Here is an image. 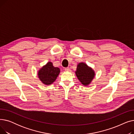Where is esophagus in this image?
<instances>
[{
  "label": "esophagus",
  "instance_id": "1",
  "mask_svg": "<svg viewBox=\"0 0 134 134\" xmlns=\"http://www.w3.org/2000/svg\"><path fill=\"white\" fill-rule=\"evenodd\" d=\"M65 71H67V72H68V71H71V69H70V68H68V67H67V68H65Z\"/></svg>",
  "mask_w": 134,
  "mask_h": 134
}]
</instances>
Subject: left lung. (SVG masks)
Here are the masks:
<instances>
[{
  "label": "left lung",
  "instance_id": "1",
  "mask_svg": "<svg viewBox=\"0 0 134 134\" xmlns=\"http://www.w3.org/2000/svg\"><path fill=\"white\" fill-rule=\"evenodd\" d=\"M76 75L82 85H88L94 77V72L85 63H80L77 66Z\"/></svg>",
  "mask_w": 134,
  "mask_h": 134
}]
</instances>
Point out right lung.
Returning a JSON list of instances; mask_svg holds the SVG:
<instances>
[{
  "mask_svg": "<svg viewBox=\"0 0 134 134\" xmlns=\"http://www.w3.org/2000/svg\"><path fill=\"white\" fill-rule=\"evenodd\" d=\"M60 72V70L58 67H54L53 63L49 62L40 69L38 73V76L42 82L49 85L55 81Z\"/></svg>",
  "mask_w": 134,
  "mask_h": 134,
  "instance_id": "add662e5",
  "label": "right lung"
}]
</instances>
